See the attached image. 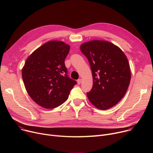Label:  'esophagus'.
Instances as JSON below:
<instances>
[{
	"mask_svg": "<svg viewBox=\"0 0 153 153\" xmlns=\"http://www.w3.org/2000/svg\"><path fill=\"white\" fill-rule=\"evenodd\" d=\"M81 82H82V79H79L77 80V83H78L79 85H80V84L81 83Z\"/></svg>",
	"mask_w": 153,
	"mask_h": 153,
	"instance_id": "esophagus-1",
	"label": "esophagus"
}]
</instances>
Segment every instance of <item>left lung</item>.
I'll return each instance as SVG.
<instances>
[{
    "label": "left lung",
    "mask_w": 153,
    "mask_h": 153,
    "mask_svg": "<svg viewBox=\"0 0 153 153\" xmlns=\"http://www.w3.org/2000/svg\"><path fill=\"white\" fill-rule=\"evenodd\" d=\"M80 50L88 60L93 79L87 97L100 110L115 106L125 96L131 80L126 56L118 47L103 40L84 43Z\"/></svg>",
    "instance_id": "left-lung-1"
}]
</instances>
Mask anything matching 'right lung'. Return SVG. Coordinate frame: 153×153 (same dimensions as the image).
I'll list each match as a JSON object with an SVG mask.
<instances>
[{
	"label": "right lung",
	"instance_id": "obj_1",
	"mask_svg": "<svg viewBox=\"0 0 153 153\" xmlns=\"http://www.w3.org/2000/svg\"><path fill=\"white\" fill-rule=\"evenodd\" d=\"M70 45L50 41L35 50L22 69L26 90L32 99L45 108H54L68 98L77 82L68 77L65 59Z\"/></svg>",
	"mask_w": 153,
	"mask_h": 153
}]
</instances>
